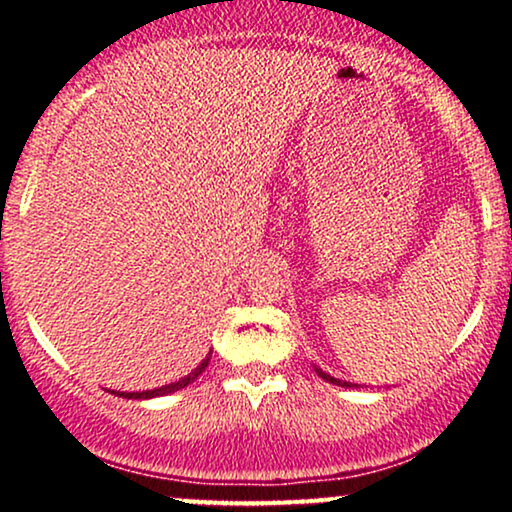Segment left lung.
I'll return each instance as SVG.
<instances>
[{
  "mask_svg": "<svg viewBox=\"0 0 512 512\" xmlns=\"http://www.w3.org/2000/svg\"><path fill=\"white\" fill-rule=\"evenodd\" d=\"M317 370V375H320L322 380H327V383H332V385H342V387H354L351 383H346V380H337V378H332V375H327L325 370H320V368H315Z\"/></svg>",
  "mask_w": 512,
  "mask_h": 512,
  "instance_id": "left-lung-1",
  "label": "left lung"
}]
</instances>
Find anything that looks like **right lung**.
Returning a JSON list of instances; mask_svg holds the SVG:
<instances>
[{
  "instance_id": "obj_1",
  "label": "right lung",
  "mask_w": 512,
  "mask_h": 512,
  "mask_svg": "<svg viewBox=\"0 0 512 512\" xmlns=\"http://www.w3.org/2000/svg\"><path fill=\"white\" fill-rule=\"evenodd\" d=\"M209 358H211V354L204 358L202 363H199V366L192 370L190 375H185V378H180L178 383H170V385H163V387H154V390H144V392H120V390H113L110 392V395H120V397H127V399H151V397H163V395H170V392H178V390H182V387H187L192 383V380L195 378H199V375H202V370L209 366Z\"/></svg>"
}]
</instances>
